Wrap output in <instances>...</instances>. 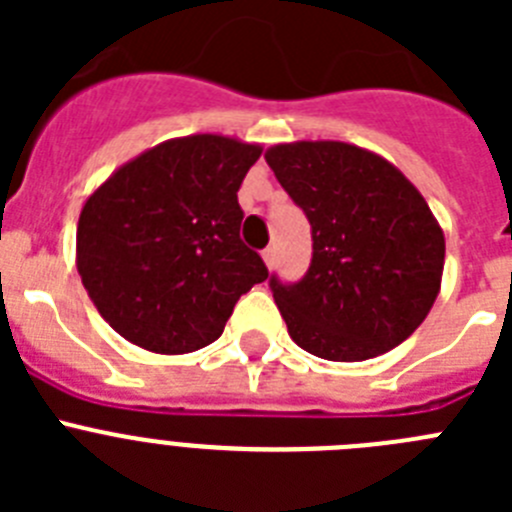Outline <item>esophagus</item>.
<instances>
[{
  "instance_id": "34e87169",
  "label": "esophagus",
  "mask_w": 512,
  "mask_h": 512,
  "mask_svg": "<svg viewBox=\"0 0 512 512\" xmlns=\"http://www.w3.org/2000/svg\"><path fill=\"white\" fill-rule=\"evenodd\" d=\"M261 256H264V264L269 266V269H274V264H277V248L269 246L264 253H261Z\"/></svg>"
}]
</instances>
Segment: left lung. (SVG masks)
<instances>
[{
  "instance_id": "obj_1",
  "label": "left lung",
  "mask_w": 512,
  "mask_h": 512,
  "mask_svg": "<svg viewBox=\"0 0 512 512\" xmlns=\"http://www.w3.org/2000/svg\"><path fill=\"white\" fill-rule=\"evenodd\" d=\"M312 225V261L297 284L271 279L289 336L328 361H366L415 333L441 292L446 241L408 176L343 140L266 148Z\"/></svg>"
}]
</instances>
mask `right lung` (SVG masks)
<instances>
[{
  "label": "right lung",
  "mask_w": 512,
  "mask_h": 512,
  "mask_svg": "<svg viewBox=\"0 0 512 512\" xmlns=\"http://www.w3.org/2000/svg\"><path fill=\"white\" fill-rule=\"evenodd\" d=\"M259 143L171 138L112 171L81 207L76 269L125 341L179 356L217 341L235 302L269 277L243 246L238 189Z\"/></svg>",
  "instance_id": "add662e5"
}]
</instances>
